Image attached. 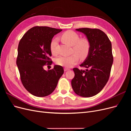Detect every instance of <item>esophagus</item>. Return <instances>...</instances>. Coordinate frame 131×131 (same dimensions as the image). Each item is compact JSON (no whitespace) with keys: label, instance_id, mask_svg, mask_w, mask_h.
I'll return each instance as SVG.
<instances>
[{"label":"esophagus","instance_id":"1","mask_svg":"<svg viewBox=\"0 0 131 131\" xmlns=\"http://www.w3.org/2000/svg\"><path fill=\"white\" fill-rule=\"evenodd\" d=\"M69 70V69L67 68H65L64 69V70L65 71V72H66V71H67V70Z\"/></svg>","mask_w":131,"mask_h":131}]
</instances>
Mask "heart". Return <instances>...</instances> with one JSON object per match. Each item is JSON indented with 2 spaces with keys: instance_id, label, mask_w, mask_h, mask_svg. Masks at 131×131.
<instances>
[{
  "instance_id": "obj_1",
  "label": "heart",
  "mask_w": 131,
  "mask_h": 131,
  "mask_svg": "<svg viewBox=\"0 0 131 131\" xmlns=\"http://www.w3.org/2000/svg\"><path fill=\"white\" fill-rule=\"evenodd\" d=\"M61 40L64 43L73 46L72 52L74 54L70 56H61L56 59V64L58 66L70 68L79 61V57L84 59L90 52V44L86 39H79L77 33L72 30H68L63 33L61 36ZM57 41L54 39L50 43V51L52 54L56 53V46Z\"/></svg>"
}]
</instances>
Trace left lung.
Returning a JSON list of instances; mask_svg holds the SVG:
<instances>
[{
  "instance_id": "1",
  "label": "left lung",
  "mask_w": 131,
  "mask_h": 131,
  "mask_svg": "<svg viewBox=\"0 0 131 131\" xmlns=\"http://www.w3.org/2000/svg\"><path fill=\"white\" fill-rule=\"evenodd\" d=\"M84 34L90 44L88 57L80 66L86 70L74 68L72 86L77 94L83 97L95 96L106 84L113 63L112 43L105 33L98 29H77Z\"/></svg>"
}]
</instances>
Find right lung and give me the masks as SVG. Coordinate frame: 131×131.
<instances>
[{
	"label": "right lung",
	"instance_id": "add662e5",
	"mask_svg": "<svg viewBox=\"0 0 131 131\" xmlns=\"http://www.w3.org/2000/svg\"><path fill=\"white\" fill-rule=\"evenodd\" d=\"M62 29L48 27H34L19 41L16 64L25 88L35 96H49L56 89L64 69L60 66L45 70L43 66L51 64L50 43L54 35Z\"/></svg>",
	"mask_w": 131,
	"mask_h": 131
}]
</instances>
